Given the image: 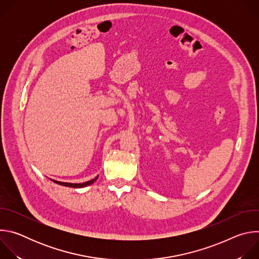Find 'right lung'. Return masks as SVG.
I'll return each mask as SVG.
<instances>
[{"label":"right lung","mask_w":259,"mask_h":259,"mask_svg":"<svg viewBox=\"0 0 259 259\" xmlns=\"http://www.w3.org/2000/svg\"><path fill=\"white\" fill-rule=\"evenodd\" d=\"M96 179H97V177H95L94 179H91L90 181H86V182H83V183H69V182H61V181H56V180H53V181L57 184H60V186H63V187L80 189V188H85L87 186H90V184H92Z\"/></svg>","instance_id":"right-lung-1"}]
</instances>
